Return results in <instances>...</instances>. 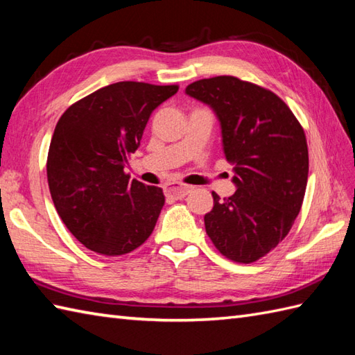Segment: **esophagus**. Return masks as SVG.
I'll return each mask as SVG.
<instances>
[{"label":"esophagus","instance_id":"1","mask_svg":"<svg viewBox=\"0 0 355 355\" xmlns=\"http://www.w3.org/2000/svg\"><path fill=\"white\" fill-rule=\"evenodd\" d=\"M191 191H192V186L180 184V183H171V184L166 186L164 193H166V197H171V198H175V200H182Z\"/></svg>","mask_w":355,"mask_h":355}]
</instances>
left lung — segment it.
Returning <instances> with one entry per match:
<instances>
[{"label":"left lung","mask_w":355,"mask_h":355,"mask_svg":"<svg viewBox=\"0 0 355 355\" xmlns=\"http://www.w3.org/2000/svg\"><path fill=\"white\" fill-rule=\"evenodd\" d=\"M186 94L209 105L221 123L236 192L205 215L206 233L233 262L261 259L288 235L302 207L308 146L302 125L267 88L235 76L201 79Z\"/></svg>","instance_id":"obj_1"}]
</instances>
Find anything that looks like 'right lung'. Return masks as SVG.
I'll use <instances>...</instances> for the list:
<instances>
[{
  "label": "right lung",
  "instance_id": "1",
  "mask_svg": "<svg viewBox=\"0 0 355 355\" xmlns=\"http://www.w3.org/2000/svg\"><path fill=\"white\" fill-rule=\"evenodd\" d=\"M177 92L178 85L116 82L73 103L58 120L47 157L51 200L89 250L120 256L153 233L163 191L130 180L125 166L153 111Z\"/></svg>",
  "mask_w": 355,
  "mask_h": 355
}]
</instances>
